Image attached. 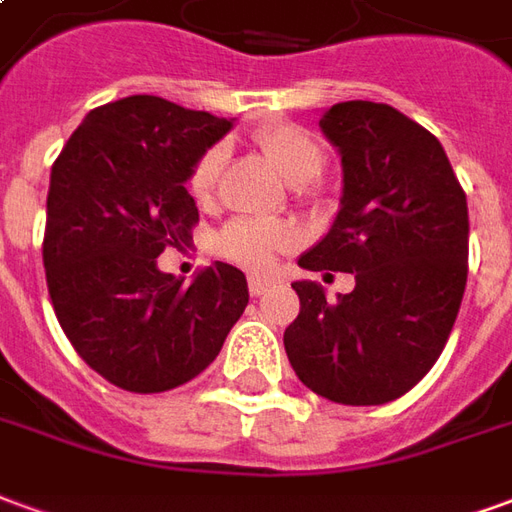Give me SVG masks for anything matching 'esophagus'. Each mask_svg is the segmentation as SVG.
<instances>
[{"label":"esophagus","instance_id":"34e87169","mask_svg":"<svg viewBox=\"0 0 512 512\" xmlns=\"http://www.w3.org/2000/svg\"><path fill=\"white\" fill-rule=\"evenodd\" d=\"M268 288H271V285H268V279L249 277V293H252V296H263Z\"/></svg>","mask_w":512,"mask_h":512}]
</instances>
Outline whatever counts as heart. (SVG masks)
Wrapping results in <instances>:
<instances>
[{
	"mask_svg": "<svg viewBox=\"0 0 512 512\" xmlns=\"http://www.w3.org/2000/svg\"><path fill=\"white\" fill-rule=\"evenodd\" d=\"M255 145L266 153V158L277 167L282 178L293 186H304L318 178L326 167V153L318 139L307 128L293 123H274L255 131ZM224 150L219 145L208 147L189 172L191 197L205 200L216 186L219 169H222ZM296 244V233L288 224L263 222V219H233L216 235V252L249 268V271H266L279 252Z\"/></svg>",
	"mask_w": 512,
	"mask_h": 512,
	"instance_id": "obj_1",
	"label": "heart"
}]
</instances>
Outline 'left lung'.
I'll return each mask as SVG.
<instances>
[{"label": "left lung", "instance_id": "obj_1", "mask_svg": "<svg viewBox=\"0 0 512 512\" xmlns=\"http://www.w3.org/2000/svg\"><path fill=\"white\" fill-rule=\"evenodd\" d=\"M321 131L340 150L343 197L332 230L299 266L354 274L356 288L326 301L318 282H293L301 310L285 351L315 395L381 406L422 381L458 318L466 194L439 139L392 106L334 104Z\"/></svg>", "mask_w": 512, "mask_h": 512}]
</instances>
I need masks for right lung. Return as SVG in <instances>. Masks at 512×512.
<instances>
[{
    "label": "right lung",
    "mask_w": 512,
    "mask_h": 512,
    "mask_svg": "<svg viewBox=\"0 0 512 512\" xmlns=\"http://www.w3.org/2000/svg\"><path fill=\"white\" fill-rule=\"evenodd\" d=\"M233 120L131 95L84 117L51 167L43 266L76 354L126 392L200 376L249 304L244 271L213 263L189 288L156 257L200 222L191 167Z\"/></svg>",
    "instance_id": "obj_1"
}]
</instances>
